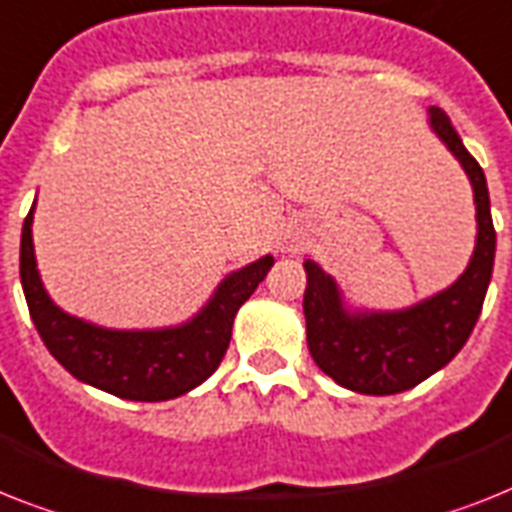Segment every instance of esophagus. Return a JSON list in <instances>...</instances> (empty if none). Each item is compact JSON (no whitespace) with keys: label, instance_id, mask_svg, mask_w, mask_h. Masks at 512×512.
<instances>
[{"label":"esophagus","instance_id":"1","mask_svg":"<svg viewBox=\"0 0 512 512\" xmlns=\"http://www.w3.org/2000/svg\"><path fill=\"white\" fill-rule=\"evenodd\" d=\"M302 247H305V236L297 226L281 228V234L276 236V249L281 255H297Z\"/></svg>","mask_w":512,"mask_h":512}]
</instances>
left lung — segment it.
<instances>
[{
    "label": "left lung",
    "mask_w": 512,
    "mask_h": 512,
    "mask_svg": "<svg viewBox=\"0 0 512 512\" xmlns=\"http://www.w3.org/2000/svg\"><path fill=\"white\" fill-rule=\"evenodd\" d=\"M429 128L460 162L473 189L476 244L463 273L415 305L373 310L352 305L331 273L305 260L307 350L326 376L357 394H400L442 371L468 342L492 281L497 234L484 170L439 107H429Z\"/></svg>",
    "instance_id": "1"
}]
</instances>
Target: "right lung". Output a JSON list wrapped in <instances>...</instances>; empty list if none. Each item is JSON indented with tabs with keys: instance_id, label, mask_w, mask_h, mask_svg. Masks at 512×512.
<instances>
[{
	"instance_id": "obj_1",
	"label": "right lung",
	"mask_w": 512,
	"mask_h": 512,
	"mask_svg": "<svg viewBox=\"0 0 512 512\" xmlns=\"http://www.w3.org/2000/svg\"><path fill=\"white\" fill-rule=\"evenodd\" d=\"M33 202L20 234V284L31 321L52 357L83 384L120 400L165 402L213 376L231 342L239 307L273 268V255L231 270L197 313L160 328H107L54 305L33 249Z\"/></svg>"
}]
</instances>
